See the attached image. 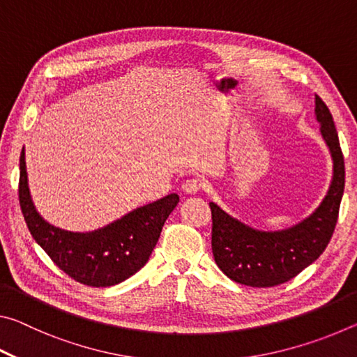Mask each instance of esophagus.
Instances as JSON below:
<instances>
[{
    "instance_id": "1",
    "label": "esophagus",
    "mask_w": 357,
    "mask_h": 357,
    "mask_svg": "<svg viewBox=\"0 0 357 357\" xmlns=\"http://www.w3.org/2000/svg\"><path fill=\"white\" fill-rule=\"evenodd\" d=\"M203 184L198 179H187L183 184V192L187 193V195H195V193L200 192Z\"/></svg>"
}]
</instances>
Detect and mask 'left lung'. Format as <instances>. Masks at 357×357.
I'll return each instance as SVG.
<instances>
[{"instance_id":"1","label":"left lung","mask_w":357,"mask_h":357,"mask_svg":"<svg viewBox=\"0 0 357 357\" xmlns=\"http://www.w3.org/2000/svg\"><path fill=\"white\" fill-rule=\"evenodd\" d=\"M315 114L334 162V174L324 200L307 219L279 231H261L209 203L214 259L223 274L241 285L268 288L288 282L318 259L332 238L345 189V162L334 119L318 96Z\"/></svg>"}]
</instances>
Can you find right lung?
I'll return each instance as SVG.
<instances>
[{
    "mask_svg": "<svg viewBox=\"0 0 357 357\" xmlns=\"http://www.w3.org/2000/svg\"><path fill=\"white\" fill-rule=\"evenodd\" d=\"M19 202L29 233L59 269L83 285L112 287L146 264L179 197L170 193L94 231H68L50 225L36 211L28 189L25 151L22 149Z\"/></svg>",
    "mask_w": 357,
    "mask_h": 357,
    "instance_id": "right-lung-1",
    "label": "right lung"
}]
</instances>
